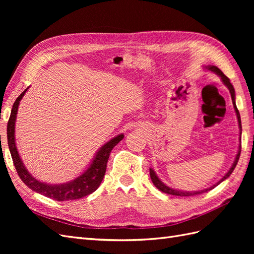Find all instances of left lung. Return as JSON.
<instances>
[{
    "instance_id": "obj_1",
    "label": "left lung",
    "mask_w": 254,
    "mask_h": 254,
    "mask_svg": "<svg viewBox=\"0 0 254 254\" xmlns=\"http://www.w3.org/2000/svg\"><path fill=\"white\" fill-rule=\"evenodd\" d=\"M204 68H206V70H209V71H211V72H214L215 74H217L219 77L221 78V81L225 83V86L229 89V91H230V94H231V98H232V103H233V107H234V110H235V113H236V117H237V121H238V127H240V133L242 134V122H241V115H240V112H238V110H237V107H236V104H235V90H234V88H233V86H232V83L230 82V79L227 77V76L222 73L219 68L217 67V66H215V65H206V66H204ZM240 141H241V137H240ZM241 149H242V145L240 144V146H238V151H237V155H236V157H235V160H234V162H233V164H232V166H231V168H230V170L228 171V173L222 177V178L218 181V182H216L215 184H213L212 187H210V188H207V189H204V190H195V191H187V190H175V189H172V188H170L168 186H166V184H164L162 181H161L159 178H158V176H157V174H156V172L152 170V168H149V174H150V178H151V181H152V183L155 184V187L158 189V190H160L161 191H163V193H166V194H170V195H175V196H181V197H183V196H194V195H199V194H202V193H205V191H209V190H213L214 188H216L218 184H220L222 181H225L228 177L232 174V172L234 171V168H235V166H236V164H237V162H238V159H240V156H241Z\"/></svg>"
}]
</instances>
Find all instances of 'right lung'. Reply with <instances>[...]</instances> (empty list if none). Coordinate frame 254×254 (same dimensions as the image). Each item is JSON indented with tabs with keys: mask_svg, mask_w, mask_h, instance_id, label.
Returning <instances> with one entry per match:
<instances>
[{
	"mask_svg": "<svg viewBox=\"0 0 254 254\" xmlns=\"http://www.w3.org/2000/svg\"><path fill=\"white\" fill-rule=\"evenodd\" d=\"M28 88L23 91L19 95V97L16 99V102L13 103L10 118L8 121V124H7V141H8V147L11 153L14 167H16L17 173L21 180L24 182L30 190L36 191V193H39L45 197L52 198L54 200L57 201L75 200V199H79L92 194L98 189L99 184L102 183L104 179L107 168V162H108L112 148L123 140L124 134L121 133L117 136L112 137L110 141L105 143L102 147L97 150L96 155L94 156L93 160H92L90 165L87 167V170L74 180L59 184H50L37 180L32 176V174L26 170L24 163H23V161L21 160L16 146V139H14V128H16L14 126H16L18 107L20 105V101L22 97L24 96L25 92Z\"/></svg>",
	"mask_w": 254,
	"mask_h": 254,
	"instance_id": "1",
	"label": "right lung"
}]
</instances>
